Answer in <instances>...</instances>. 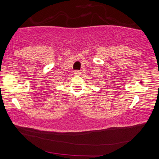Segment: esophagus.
Returning <instances> with one entry per match:
<instances>
[{"mask_svg":"<svg viewBox=\"0 0 159 159\" xmlns=\"http://www.w3.org/2000/svg\"><path fill=\"white\" fill-rule=\"evenodd\" d=\"M74 75H75V76H78V75H81V72H80L79 70H75V71L74 72Z\"/></svg>","mask_w":159,"mask_h":159,"instance_id":"1","label":"esophagus"}]
</instances>
